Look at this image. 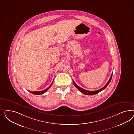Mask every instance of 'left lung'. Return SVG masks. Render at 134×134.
I'll use <instances>...</instances> for the list:
<instances>
[{"instance_id":"obj_1","label":"left lung","mask_w":134,"mask_h":134,"mask_svg":"<svg viewBox=\"0 0 134 134\" xmlns=\"http://www.w3.org/2000/svg\"><path fill=\"white\" fill-rule=\"evenodd\" d=\"M112 76H113V73H112V74H111V76L110 77V80H109V81H108L107 84L103 87H102L101 89H99V90H95V91H89V90H85V89H83V88H82L81 87H80V86H79L78 85H77L76 83L74 82V81H73V83H74V85L77 88V89H79L81 92V93L85 94V95H95L96 94L98 93L99 92H101L103 90L105 89V88L107 87V86L109 85V84L110 83V81H111V78H112Z\"/></svg>"}]
</instances>
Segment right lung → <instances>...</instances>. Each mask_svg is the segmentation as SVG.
Segmentation results:
<instances>
[{
	"mask_svg": "<svg viewBox=\"0 0 134 134\" xmlns=\"http://www.w3.org/2000/svg\"><path fill=\"white\" fill-rule=\"evenodd\" d=\"M53 81L52 84L51 85L49 86V87L47 88V89H44V90H42V91H30L29 90H28L29 92H30V93L33 94H35V95H41V94H43L44 93L46 92H47L48 91V90L51 87V86H52V85H53Z\"/></svg>",
	"mask_w": 134,
	"mask_h": 134,
	"instance_id": "right-lung-1",
	"label": "right lung"
}]
</instances>
